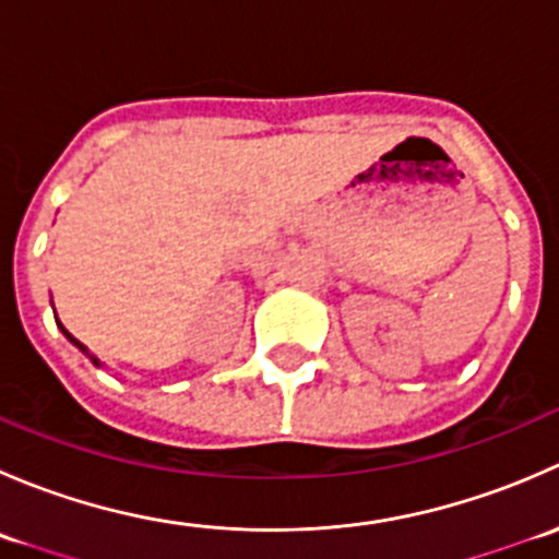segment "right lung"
Wrapping results in <instances>:
<instances>
[{
    "instance_id": "obj_1",
    "label": "right lung",
    "mask_w": 559,
    "mask_h": 559,
    "mask_svg": "<svg viewBox=\"0 0 559 559\" xmlns=\"http://www.w3.org/2000/svg\"><path fill=\"white\" fill-rule=\"evenodd\" d=\"M59 326H61V324H59ZM61 332H64V335H67V337H70V341H72V343H75V346H78V348H81V352H83V354H88V352H86V346H83V343H81V341H75V337H72V335H70V332H67V330H64V326H61ZM88 357H92V354H88ZM92 362H94V365H99V359H97V357H92Z\"/></svg>"
}]
</instances>
